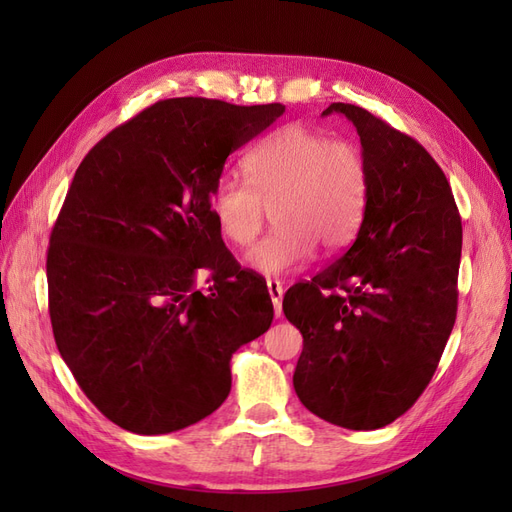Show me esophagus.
<instances>
[{
	"label": "esophagus",
	"mask_w": 512,
	"mask_h": 512,
	"mask_svg": "<svg viewBox=\"0 0 512 512\" xmlns=\"http://www.w3.org/2000/svg\"><path fill=\"white\" fill-rule=\"evenodd\" d=\"M267 288H269V297L273 301V309H275V316L280 318L282 316V297H284V288L282 284L277 280H269L267 282Z\"/></svg>",
	"instance_id": "esophagus-1"
}]
</instances>
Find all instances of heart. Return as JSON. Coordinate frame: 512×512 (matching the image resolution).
<instances>
[{
  "instance_id": "1",
  "label": "heart",
  "mask_w": 512,
  "mask_h": 512,
  "mask_svg": "<svg viewBox=\"0 0 512 512\" xmlns=\"http://www.w3.org/2000/svg\"><path fill=\"white\" fill-rule=\"evenodd\" d=\"M243 170L250 183L230 175L215 183L211 215L228 243L245 247L275 211L277 228L245 256L256 273H294L307 265L314 245L335 254L354 239L365 213L369 168L352 141L290 123L252 149Z\"/></svg>"
}]
</instances>
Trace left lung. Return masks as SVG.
Here are the masks:
<instances>
[{"instance_id": "8db88e82", "label": "left lung", "mask_w": 512, "mask_h": 512, "mask_svg": "<svg viewBox=\"0 0 512 512\" xmlns=\"http://www.w3.org/2000/svg\"><path fill=\"white\" fill-rule=\"evenodd\" d=\"M361 136L369 168L354 243L284 294L303 335L292 384L333 425L380 429L427 389L457 318L461 218L442 168L412 136L333 102Z\"/></svg>"}]
</instances>
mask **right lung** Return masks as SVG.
<instances>
[{"label": "right lung", "instance_id": "add662e5", "mask_svg": "<svg viewBox=\"0 0 512 512\" xmlns=\"http://www.w3.org/2000/svg\"><path fill=\"white\" fill-rule=\"evenodd\" d=\"M282 104L168 98L76 168L46 252L55 344L108 421L141 436L198 423L230 393V356L273 322L211 215L226 158ZM210 273V290L195 286Z\"/></svg>", "mask_w": 512, "mask_h": 512}]
</instances>
